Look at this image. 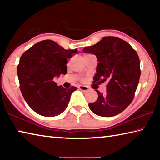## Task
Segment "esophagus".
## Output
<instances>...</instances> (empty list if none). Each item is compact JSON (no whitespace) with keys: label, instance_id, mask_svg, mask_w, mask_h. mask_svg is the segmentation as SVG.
Instances as JSON below:
<instances>
[{"label":"esophagus","instance_id":"34e87169","mask_svg":"<svg viewBox=\"0 0 160 160\" xmlns=\"http://www.w3.org/2000/svg\"><path fill=\"white\" fill-rule=\"evenodd\" d=\"M79 89H80V90H82V91H88L89 88H88V87H87V86L80 85V86L79 87Z\"/></svg>","mask_w":160,"mask_h":160}]
</instances>
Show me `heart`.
<instances>
[{
	"instance_id": "1",
	"label": "heart",
	"mask_w": 160,
	"mask_h": 160,
	"mask_svg": "<svg viewBox=\"0 0 160 160\" xmlns=\"http://www.w3.org/2000/svg\"><path fill=\"white\" fill-rule=\"evenodd\" d=\"M89 55H91V54H85V56H84V57H86V56H89Z\"/></svg>"
}]
</instances>
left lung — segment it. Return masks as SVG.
<instances>
[{
  "instance_id": "8db88e82",
  "label": "left lung",
  "mask_w": 160,
  "mask_h": 160,
  "mask_svg": "<svg viewBox=\"0 0 160 160\" xmlns=\"http://www.w3.org/2000/svg\"><path fill=\"white\" fill-rule=\"evenodd\" d=\"M83 52L97 57L94 82H108L104 94L96 90L98 98L89 103L90 110L106 118L122 112L134 98L140 78V60L136 52L128 42L114 36L103 37Z\"/></svg>"
}]
</instances>
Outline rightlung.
I'll return each instance as SVG.
<instances>
[{
    "instance_id": "obj_1",
    "label": "right lung",
    "mask_w": 160,
    "mask_h": 160,
    "mask_svg": "<svg viewBox=\"0 0 160 160\" xmlns=\"http://www.w3.org/2000/svg\"><path fill=\"white\" fill-rule=\"evenodd\" d=\"M77 52V49L65 50L53 40H45L22 55L17 66L19 88L26 102L38 114L54 117L67 108L78 88L57 86L54 78L67 73V59Z\"/></svg>"
}]
</instances>
